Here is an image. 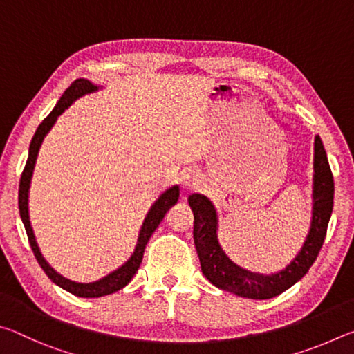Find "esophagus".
Instances as JSON below:
<instances>
[{
    "instance_id": "34e87169",
    "label": "esophagus",
    "mask_w": 354,
    "mask_h": 354,
    "mask_svg": "<svg viewBox=\"0 0 354 354\" xmlns=\"http://www.w3.org/2000/svg\"><path fill=\"white\" fill-rule=\"evenodd\" d=\"M200 181H201L200 175H198V173H195V171H185L183 178H181L183 187L187 189V190H194V189L198 187Z\"/></svg>"
}]
</instances>
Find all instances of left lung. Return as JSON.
<instances>
[{
	"mask_svg": "<svg viewBox=\"0 0 354 354\" xmlns=\"http://www.w3.org/2000/svg\"><path fill=\"white\" fill-rule=\"evenodd\" d=\"M314 206L310 230L303 248L284 270L274 274H261L236 266L221 250L217 239V212L207 196L194 194L189 205L194 211V241L200 257L201 272L221 290L237 297L268 299L279 295L298 283L308 273L326 237L334 205V179L326 151L319 136L314 142Z\"/></svg>",
	"mask_w": 354,
	"mask_h": 354,
	"instance_id": "8db88e82",
	"label": "left lung"
}]
</instances>
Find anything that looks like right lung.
Listing matches in <instances>:
<instances>
[{"instance_id": "1", "label": "right lung", "mask_w": 354, "mask_h": 354, "mask_svg": "<svg viewBox=\"0 0 354 354\" xmlns=\"http://www.w3.org/2000/svg\"><path fill=\"white\" fill-rule=\"evenodd\" d=\"M95 91H98V87L93 86V84L87 80H76L75 82H71V86L67 88V91H65L61 100L57 101L55 109L51 111L50 115H48L44 122L39 124L37 131H35V134L31 140V145H29V156H28L25 170H23V173H21L20 187H19L20 217H21L23 225H25L28 241H29V243H31L34 256H35V259H37L39 266L41 267V270L46 273V277L50 278L53 283L57 284L59 287H62L64 290H67L70 293H73V295L82 297V298H98V297L109 295V293L123 289V287L127 286L131 279H133L136 272L139 270V267H140L143 251H145L149 237H151V234L156 231V227L159 226L160 221H162L165 214L169 212V209L171 206H175L178 198H179V187L178 185H173V187L165 190L164 194L154 201V205L151 206V209H149V212L145 217V221H143V225H142L139 241H137L133 256H131L122 267L117 268L115 272L109 273L107 277L101 278L100 281H95V283H88V284L75 283V281H70L67 278H64L62 274H59L55 268H53L50 263L45 261V257L40 253L37 242H35V236H34L31 221H29V211H28V194H29V185H31L35 159H37V154H39L41 142H44V137L50 133V129L53 128V124L56 123L57 117L61 115V113L67 109V107L73 103L76 98H80L86 93H92Z\"/></svg>"}]
</instances>
